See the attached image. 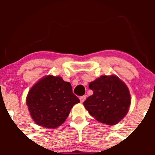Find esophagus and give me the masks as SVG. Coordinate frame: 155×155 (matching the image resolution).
<instances>
[{
	"label": "esophagus",
	"mask_w": 155,
	"mask_h": 155,
	"mask_svg": "<svg viewBox=\"0 0 155 155\" xmlns=\"http://www.w3.org/2000/svg\"><path fill=\"white\" fill-rule=\"evenodd\" d=\"M79 99H80L81 103H83L84 101H85V99H86V96H85V95H84V96L80 97H79Z\"/></svg>",
	"instance_id": "esophagus-1"
}]
</instances>
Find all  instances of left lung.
I'll list each match as a JSON object with an SVG mask.
<instances>
[{
  "mask_svg": "<svg viewBox=\"0 0 155 155\" xmlns=\"http://www.w3.org/2000/svg\"><path fill=\"white\" fill-rule=\"evenodd\" d=\"M93 94L83 103L89 114L97 121L115 125L124 118L130 105L129 89L115 75L101 76L90 82Z\"/></svg>",
  "mask_w": 155,
  "mask_h": 155,
  "instance_id": "1",
  "label": "left lung"
}]
</instances>
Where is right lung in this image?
I'll return each mask as SVG.
<instances>
[{"label": "right lung", "instance_id": "1", "mask_svg": "<svg viewBox=\"0 0 155 155\" xmlns=\"http://www.w3.org/2000/svg\"><path fill=\"white\" fill-rule=\"evenodd\" d=\"M80 102L70 82L48 75L37 82L26 98L31 118L38 125L56 128L63 124L75 104Z\"/></svg>", "mask_w": 155, "mask_h": 155}]
</instances>
